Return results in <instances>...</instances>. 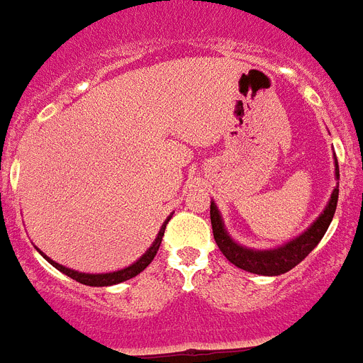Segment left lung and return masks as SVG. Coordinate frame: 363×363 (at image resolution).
Here are the masks:
<instances>
[{"label":"left lung","instance_id":"8db88e82","mask_svg":"<svg viewBox=\"0 0 363 363\" xmlns=\"http://www.w3.org/2000/svg\"><path fill=\"white\" fill-rule=\"evenodd\" d=\"M336 177L340 179V167H337L336 160ZM337 194H340V182L332 191V197L328 201L327 208L323 210V214L315 219V223L299 236V238L291 240L290 243H286L284 247L273 249V251H252V249H245L238 243H234L228 238L223 228V221L219 216L218 208L212 203L210 205V221H212V233H214V240L218 243L219 251L223 252L225 258L228 262H233L234 266L240 269H245L249 273H257V275H267L275 277L282 275L286 271L294 269L297 264L308 257L313 247L321 242V238L327 233L328 225H330L334 212H336L337 205Z\"/></svg>","mask_w":363,"mask_h":363}]
</instances>
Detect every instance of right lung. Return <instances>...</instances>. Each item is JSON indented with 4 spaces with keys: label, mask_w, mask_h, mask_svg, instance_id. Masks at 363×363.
<instances>
[{
    "label": "right lung",
    "mask_w": 363,
    "mask_h": 363,
    "mask_svg": "<svg viewBox=\"0 0 363 363\" xmlns=\"http://www.w3.org/2000/svg\"><path fill=\"white\" fill-rule=\"evenodd\" d=\"M167 221H169V218L164 221L162 228H160V233H158L157 240L153 242V245L149 247V251L145 252L144 257L140 258L138 262H135L133 266L125 267V269H120V271H114V273H103V275H90V273H79V271H73V269H68V267L60 266V264H57V262H53L51 258L44 257L45 260L50 262L51 266L57 267L59 271H62L64 275H68L69 279L77 280V282H81V284H86V286H112V284H120V282H123V280H129L133 279V277H136L140 273V271H144L145 267L153 262V258L157 257V251L158 247H160V243H162V236H164V230H166V225Z\"/></svg>",
    "instance_id": "add662e5"
}]
</instances>
